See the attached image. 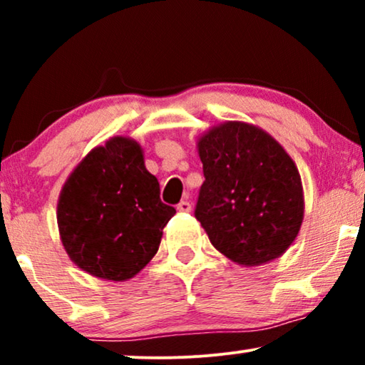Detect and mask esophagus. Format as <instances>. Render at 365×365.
Listing matches in <instances>:
<instances>
[{
  "mask_svg": "<svg viewBox=\"0 0 365 365\" xmlns=\"http://www.w3.org/2000/svg\"><path fill=\"white\" fill-rule=\"evenodd\" d=\"M178 211L179 212H189L191 211V202L189 201H181L178 204Z\"/></svg>",
  "mask_w": 365,
  "mask_h": 365,
  "instance_id": "1",
  "label": "esophagus"
}]
</instances>
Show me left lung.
<instances>
[{
	"mask_svg": "<svg viewBox=\"0 0 365 365\" xmlns=\"http://www.w3.org/2000/svg\"><path fill=\"white\" fill-rule=\"evenodd\" d=\"M206 181L196 219L219 252L244 267L281 257L304 221L296 163L267 131L224 121L197 139Z\"/></svg>",
	"mask_w": 365,
	"mask_h": 365,
	"instance_id": "obj_1",
	"label": "left lung"
}]
</instances>
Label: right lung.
<instances>
[{
  "label": "right lung",
  "instance_id": "add662e5",
  "mask_svg": "<svg viewBox=\"0 0 365 365\" xmlns=\"http://www.w3.org/2000/svg\"><path fill=\"white\" fill-rule=\"evenodd\" d=\"M176 209L159 197L143 148L126 136L96 146L73 169L58 199L59 237L84 272L123 282L158 252Z\"/></svg>",
  "mask_w": 365,
  "mask_h": 365
}]
</instances>
